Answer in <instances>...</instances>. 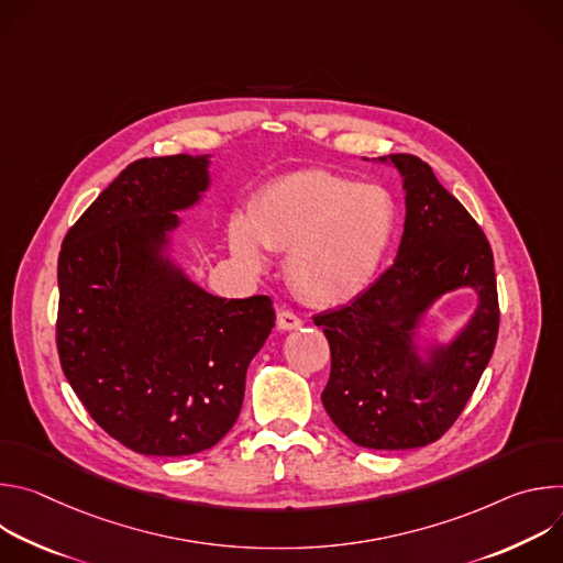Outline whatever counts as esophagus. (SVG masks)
Wrapping results in <instances>:
<instances>
[{"mask_svg":"<svg viewBox=\"0 0 563 563\" xmlns=\"http://www.w3.org/2000/svg\"><path fill=\"white\" fill-rule=\"evenodd\" d=\"M276 325H278V330H285V332L298 330L302 325V318L298 313H294L291 309H280L278 318H276Z\"/></svg>","mask_w":563,"mask_h":563,"instance_id":"esophagus-1","label":"esophagus"}]
</instances>
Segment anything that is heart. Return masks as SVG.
Segmentation results:
<instances>
[{
  "mask_svg": "<svg viewBox=\"0 0 563 563\" xmlns=\"http://www.w3.org/2000/svg\"><path fill=\"white\" fill-rule=\"evenodd\" d=\"M396 229L387 189L332 172H300L265 187L247 222L233 220L229 245L247 269L263 267L261 245L285 254V276L309 305L334 307L374 280Z\"/></svg>",
  "mask_w": 563,
  "mask_h": 563,
  "instance_id": "b5f03b06",
  "label": "heart"
}]
</instances>
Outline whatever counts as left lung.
Masks as SVG:
<instances>
[{"label": "left lung", "mask_w": 563, "mask_h": 563, "mask_svg": "<svg viewBox=\"0 0 563 563\" xmlns=\"http://www.w3.org/2000/svg\"><path fill=\"white\" fill-rule=\"evenodd\" d=\"M380 159H387L385 155ZM406 178V229L396 261L352 302L316 313L332 354L320 394L356 445L412 450L439 441L461 417L499 336V296L488 238L417 155L391 153ZM472 284L482 296L466 332L423 366L409 352L413 318L437 296Z\"/></svg>", "instance_id": "obj_1"}]
</instances>
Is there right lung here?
<instances>
[{
  "mask_svg": "<svg viewBox=\"0 0 563 563\" xmlns=\"http://www.w3.org/2000/svg\"><path fill=\"white\" fill-rule=\"evenodd\" d=\"M207 159L140 157L66 231L57 258L59 365L91 419L137 454L213 448L274 328L269 296L218 298L153 256L198 200Z\"/></svg>",
  "mask_w": 563,
  "mask_h": 563,
  "instance_id": "add662e5",
  "label": "right lung"
}]
</instances>
